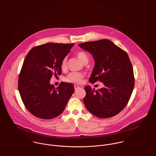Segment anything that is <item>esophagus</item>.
Returning a JSON list of instances; mask_svg holds the SVG:
<instances>
[{"instance_id":"34e87169","label":"esophagus","mask_w":156,"mask_h":156,"mask_svg":"<svg viewBox=\"0 0 156 156\" xmlns=\"http://www.w3.org/2000/svg\"><path fill=\"white\" fill-rule=\"evenodd\" d=\"M79 87H79L78 86H76V85H75V86H74V88H75V90L78 89Z\"/></svg>"}]
</instances>
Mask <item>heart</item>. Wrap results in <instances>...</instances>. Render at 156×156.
<instances>
[{"label": "heart", "mask_w": 156, "mask_h": 156, "mask_svg": "<svg viewBox=\"0 0 156 156\" xmlns=\"http://www.w3.org/2000/svg\"><path fill=\"white\" fill-rule=\"evenodd\" d=\"M76 55L77 58L83 62V64H87L89 61V57L87 53L84 51H78L76 52ZM61 67L62 70H65L67 67V57H64L61 62ZM83 78V75L81 73L78 72H72L70 73L66 78L65 80L67 82L72 83H79L81 82Z\"/></svg>", "instance_id": "1"}]
</instances>
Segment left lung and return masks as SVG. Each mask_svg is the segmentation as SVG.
Instances as JSON below:
<instances>
[{"mask_svg":"<svg viewBox=\"0 0 156 156\" xmlns=\"http://www.w3.org/2000/svg\"><path fill=\"white\" fill-rule=\"evenodd\" d=\"M79 46L90 53L95 61L89 81H100L104 84L97 90L90 86L85 87L86 108L101 119L116 115L127 105L134 87L133 67L128 55L108 39L87 42Z\"/></svg>","mask_w":156,"mask_h":156,"instance_id":"left-lung-1","label":"left lung"}]
</instances>
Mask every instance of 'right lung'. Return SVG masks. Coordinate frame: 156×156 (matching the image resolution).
Returning <instances> with one entry per match:
<instances>
[{
	"label": "right lung",
	"instance_id": "add662e5",
	"mask_svg": "<svg viewBox=\"0 0 156 156\" xmlns=\"http://www.w3.org/2000/svg\"><path fill=\"white\" fill-rule=\"evenodd\" d=\"M73 45L49 42L33 47L27 55L19 75L18 89L25 107L34 116L49 120L64 111L74 86L62 82L55 88L50 81L53 75L61 74V61Z\"/></svg>",
	"mask_w": 156,
	"mask_h": 156
}]
</instances>
